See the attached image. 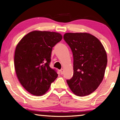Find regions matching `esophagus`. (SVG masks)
I'll return each instance as SVG.
<instances>
[{"mask_svg":"<svg viewBox=\"0 0 120 120\" xmlns=\"http://www.w3.org/2000/svg\"><path fill=\"white\" fill-rule=\"evenodd\" d=\"M64 69H61L60 70L61 75H62L63 74H64Z\"/></svg>","mask_w":120,"mask_h":120,"instance_id":"34e87169","label":"esophagus"}]
</instances>
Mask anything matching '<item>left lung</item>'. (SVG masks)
I'll list each match as a JSON object with an SVG mask.
<instances>
[{
	"instance_id": "8db88e82",
	"label": "left lung",
	"mask_w": 120,
	"mask_h": 120,
	"mask_svg": "<svg viewBox=\"0 0 120 120\" xmlns=\"http://www.w3.org/2000/svg\"><path fill=\"white\" fill-rule=\"evenodd\" d=\"M64 38L74 56V75L67 82L77 96L90 94L104 78L107 58L104 47L98 38L88 33H66Z\"/></svg>"
}]
</instances>
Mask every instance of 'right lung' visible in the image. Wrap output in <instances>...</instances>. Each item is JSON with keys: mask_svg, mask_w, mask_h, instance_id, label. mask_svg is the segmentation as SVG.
<instances>
[{"mask_svg": "<svg viewBox=\"0 0 120 120\" xmlns=\"http://www.w3.org/2000/svg\"><path fill=\"white\" fill-rule=\"evenodd\" d=\"M59 33L33 31L26 34L16 45L14 66L19 82L28 93L43 95L58 77L50 68L52 48L60 42Z\"/></svg>", "mask_w": 120, "mask_h": 120, "instance_id": "right-lung-1", "label": "right lung"}]
</instances>
